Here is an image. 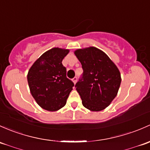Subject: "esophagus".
Instances as JSON below:
<instances>
[{
    "label": "esophagus",
    "mask_w": 150,
    "mask_h": 150,
    "mask_svg": "<svg viewBox=\"0 0 150 150\" xmlns=\"http://www.w3.org/2000/svg\"><path fill=\"white\" fill-rule=\"evenodd\" d=\"M77 80H78V78H77V77H75V78H73V79H72V81H73V83H75V84L76 83Z\"/></svg>",
    "instance_id": "obj_1"
}]
</instances>
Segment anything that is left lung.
Listing matches in <instances>:
<instances>
[{"label":"left lung","instance_id":"left-lung-1","mask_svg":"<svg viewBox=\"0 0 150 150\" xmlns=\"http://www.w3.org/2000/svg\"><path fill=\"white\" fill-rule=\"evenodd\" d=\"M75 54L83 70L75 84L83 106L92 111L105 109L115 98L120 87L119 69L107 54L94 47L77 50Z\"/></svg>","mask_w":150,"mask_h":150}]
</instances>
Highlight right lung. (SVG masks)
<instances>
[{"label": "right lung", "instance_id": "right-lung-1", "mask_svg": "<svg viewBox=\"0 0 150 150\" xmlns=\"http://www.w3.org/2000/svg\"><path fill=\"white\" fill-rule=\"evenodd\" d=\"M69 50L55 47L44 53L29 69V89L38 105L49 111L64 106L74 83L66 76L62 59Z\"/></svg>", "mask_w": 150, "mask_h": 150}]
</instances>
